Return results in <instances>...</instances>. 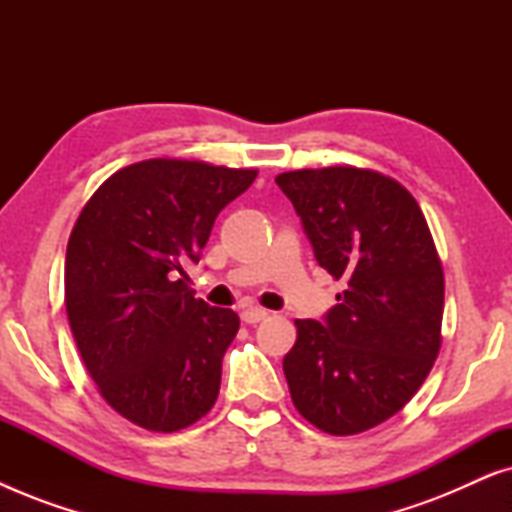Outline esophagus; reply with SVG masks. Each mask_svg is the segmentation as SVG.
<instances>
[{"instance_id": "esophagus-1", "label": "esophagus", "mask_w": 512, "mask_h": 512, "mask_svg": "<svg viewBox=\"0 0 512 512\" xmlns=\"http://www.w3.org/2000/svg\"><path fill=\"white\" fill-rule=\"evenodd\" d=\"M240 317L244 324H261V321L270 317V312L263 310V307H247V310H242Z\"/></svg>"}]
</instances>
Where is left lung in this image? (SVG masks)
<instances>
[{"label":"left lung","mask_w":512,"mask_h":512,"mask_svg":"<svg viewBox=\"0 0 512 512\" xmlns=\"http://www.w3.org/2000/svg\"><path fill=\"white\" fill-rule=\"evenodd\" d=\"M317 263L345 282L326 321L296 319L284 356L291 401L331 436L387 422L417 394L443 342L445 277L417 200L354 165L282 172Z\"/></svg>","instance_id":"left-lung-1"}]
</instances>
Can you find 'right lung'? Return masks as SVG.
<instances>
[{
	"mask_svg": "<svg viewBox=\"0 0 512 512\" xmlns=\"http://www.w3.org/2000/svg\"><path fill=\"white\" fill-rule=\"evenodd\" d=\"M254 167L149 158L111 174L67 242L65 305L97 391L128 422L172 433L214 408L240 317L188 289L216 216Z\"/></svg>",
	"mask_w": 512,
	"mask_h": 512,
	"instance_id": "obj_1",
	"label": "right lung"
}]
</instances>
